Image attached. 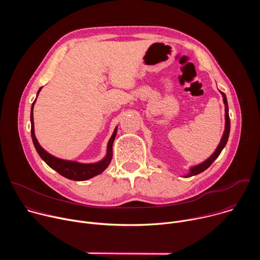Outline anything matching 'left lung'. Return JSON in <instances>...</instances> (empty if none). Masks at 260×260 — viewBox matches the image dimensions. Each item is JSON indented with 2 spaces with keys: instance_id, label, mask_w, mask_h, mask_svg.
<instances>
[{
  "instance_id": "8db88e82",
  "label": "left lung",
  "mask_w": 260,
  "mask_h": 260,
  "mask_svg": "<svg viewBox=\"0 0 260 260\" xmlns=\"http://www.w3.org/2000/svg\"><path fill=\"white\" fill-rule=\"evenodd\" d=\"M220 92L222 94V98H223V103H224V106H225V127H224L223 135H222L220 143L218 144L216 150L213 152V154L209 158H207L205 161H203V162H201L197 166L190 167L189 172L184 176L185 178L196 176L198 174H201L205 170H207L213 164V161L219 156V154L221 153L222 150H223V148L225 147V145L228 143V140H229V137H230V132H231V120H230V115H229V105H228V99H226L225 93H223L222 91H220Z\"/></svg>"
}]
</instances>
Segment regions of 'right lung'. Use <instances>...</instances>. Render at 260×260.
I'll return each mask as SVG.
<instances>
[{
	"label": "right lung",
	"mask_w": 260,
	"mask_h": 260,
	"mask_svg": "<svg viewBox=\"0 0 260 260\" xmlns=\"http://www.w3.org/2000/svg\"><path fill=\"white\" fill-rule=\"evenodd\" d=\"M42 87L39 88L38 92H37V98H38V94L40 93ZM36 98V100H37ZM36 100L31 104L30 108V134H31V139L34 146L36 148L37 152L40 155V157L54 171H56L59 175L63 176L64 178H68L70 180L74 181H85L90 178H93L96 175L102 174L110 165L111 160H112V146L113 142L115 140L116 134H117V126L115 127L112 136H111L108 144H107V153L103 159H101L98 162H92V164H82L78 162L75 160H66L61 159L58 157H55L48 153L44 148L39 144L38 140H37L35 136V126H34V114H32V110H34V105L36 103Z\"/></svg>",
	"instance_id": "add662e5"
}]
</instances>
